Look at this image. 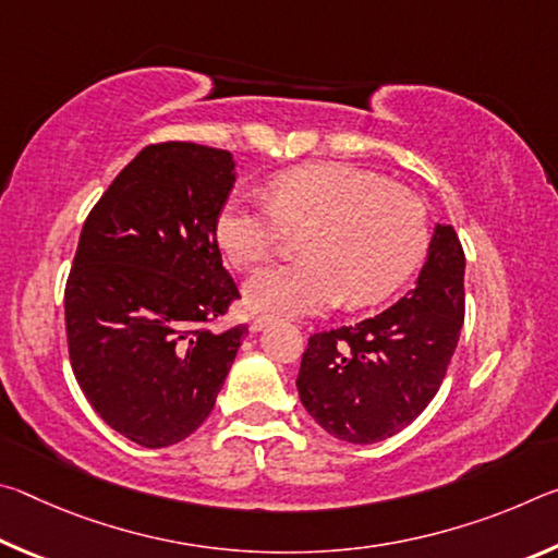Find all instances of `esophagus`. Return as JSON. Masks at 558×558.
I'll use <instances>...</instances> for the list:
<instances>
[{"label": "esophagus", "mask_w": 558, "mask_h": 558, "mask_svg": "<svg viewBox=\"0 0 558 558\" xmlns=\"http://www.w3.org/2000/svg\"><path fill=\"white\" fill-rule=\"evenodd\" d=\"M272 323V317L270 315H258V317H253V323H251V332H260L263 327L266 325H270Z\"/></svg>", "instance_id": "1"}]
</instances>
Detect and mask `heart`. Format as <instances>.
<instances>
[{
    "mask_svg": "<svg viewBox=\"0 0 558 558\" xmlns=\"http://www.w3.org/2000/svg\"><path fill=\"white\" fill-rule=\"evenodd\" d=\"M288 233L300 260L245 282L251 307L310 315L342 298L369 305L418 266L430 241L426 202L403 184L349 165H302L276 174L266 202L233 194L216 216V239L235 268H256Z\"/></svg>",
    "mask_w": 558,
    "mask_h": 558,
    "instance_id": "heart-1",
    "label": "heart"
}]
</instances>
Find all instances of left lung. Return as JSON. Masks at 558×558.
I'll return each mask as SVG.
<instances>
[{"label":"left lung","mask_w":558,"mask_h":558,"mask_svg":"<svg viewBox=\"0 0 558 558\" xmlns=\"http://www.w3.org/2000/svg\"><path fill=\"white\" fill-rule=\"evenodd\" d=\"M462 319L465 253L438 223L415 288L381 315L310 337L295 381L302 405L339 440L391 438L438 393Z\"/></svg>","instance_id":"obj_1"}]
</instances>
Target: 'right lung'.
Returning <instances> with one entry per match:
<instances>
[{
	"label": "right lung",
	"mask_w": 558,
	"mask_h": 558,
	"mask_svg": "<svg viewBox=\"0 0 558 558\" xmlns=\"http://www.w3.org/2000/svg\"><path fill=\"white\" fill-rule=\"evenodd\" d=\"M233 182L226 149L147 145L83 223L63 295L71 366L100 418L143 448L202 426L248 332L206 327L241 298L216 241Z\"/></svg>",
	"instance_id": "obj_1"
}]
</instances>
